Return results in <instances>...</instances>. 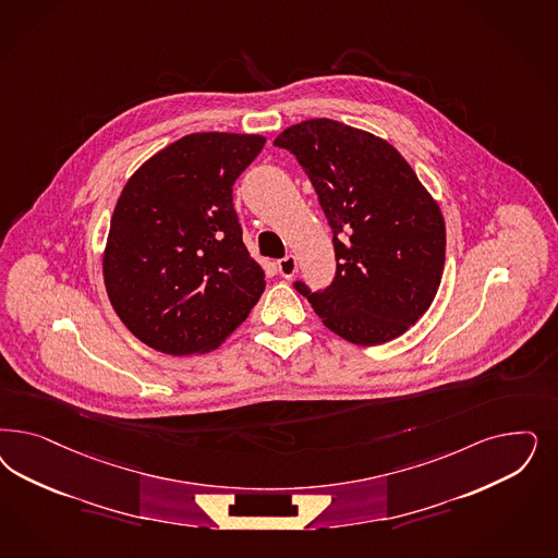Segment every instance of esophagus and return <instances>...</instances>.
Segmentation results:
<instances>
[{
	"instance_id": "obj_1",
	"label": "esophagus",
	"mask_w": 558,
	"mask_h": 558,
	"mask_svg": "<svg viewBox=\"0 0 558 558\" xmlns=\"http://www.w3.org/2000/svg\"><path fill=\"white\" fill-rule=\"evenodd\" d=\"M277 269L281 272V277H286V279H291L295 272H298V260H295V256H286V258H281V260H277Z\"/></svg>"
}]
</instances>
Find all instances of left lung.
Segmentation results:
<instances>
[{
    "label": "left lung",
    "instance_id": "left-lung-1",
    "mask_svg": "<svg viewBox=\"0 0 558 558\" xmlns=\"http://www.w3.org/2000/svg\"><path fill=\"white\" fill-rule=\"evenodd\" d=\"M272 144L306 170L337 256L324 291L293 288L344 341L374 347L404 335L444 275L446 223L435 198L392 145L355 126L310 119Z\"/></svg>",
    "mask_w": 558,
    "mask_h": 558
}]
</instances>
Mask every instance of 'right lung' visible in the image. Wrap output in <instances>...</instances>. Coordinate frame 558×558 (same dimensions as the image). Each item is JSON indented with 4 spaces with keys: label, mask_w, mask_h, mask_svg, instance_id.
Masks as SVG:
<instances>
[{
    "label": "right lung",
    "mask_w": 558,
    "mask_h": 558,
    "mask_svg": "<svg viewBox=\"0 0 558 558\" xmlns=\"http://www.w3.org/2000/svg\"><path fill=\"white\" fill-rule=\"evenodd\" d=\"M265 142L184 135L126 180L102 272L117 316L147 347L166 355L214 351L260 300L265 270L242 242L232 186Z\"/></svg>",
    "instance_id": "right-lung-1"
}]
</instances>
